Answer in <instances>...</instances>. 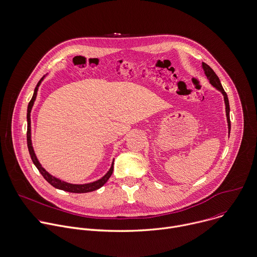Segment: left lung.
<instances>
[{"instance_id": "1", "label": "left lung", "mask_w": 257, "mask_h": 257, "mask_svg": "<svg viewBox=\"0 0 257 257\" xmlns=\"http://www.w3.org/2000/svg\"><path fill=\"white\" fill-rule=\"evenodd\" d=\"M202 68L205 71L208 79L210 80L211 84L214 85V87L219 90L223 96H224V101H225V105H226V115H227V121H228V128H229V134H230V129H231V123H230V107H229V101H228V97L226 92L224 91L222 84L220 82V79L218 77V75L215 73V71L205 62H202Z\"/></svg>"}]
</instances>
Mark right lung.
<instances>
[{
	"label": "right lung",
	"mask_w": 257,
	"mask_h": 257,
	"mask_svg": "<svg viewBox=\"0 0 257 257\" xmlns=\"http://www.w3.org/2000/svg\"><path fill=\"white\" fill-rule=\"evenodd\" d=\"M44 77V76H43ZM43 77L38 81L36 88L34 90V94H33V97L31 99V101L29 102V105H28V110H27V122H28V126H27V145H28V150H29V153H30V156H31V159L33 161V163L35 164V166L37 167V169L39 170V173L42 175V177L54 188L58 189V190H62V191H65V192H69V193H77V194H80V193H90V192H93V191H96L98 189H100L101 187H103L107 181L110 179V177L112 176L113 174V169H114V166H113V163H112V166L110 168L109 172L107 173L106 176H104L101 180L97 181V182H94V183H91V184H85V185H72V184H68V183H65V182H61L60 180L50 176L46 170L40 165L39 161L37 160L36 158V155L34 153V150H33V147H32V144H31V126H30V112H31V109H32V106L34 104V101L36 99V95H37V90H38V87L39 84L41 82V80L43 79Z\"/></svg>",
	"instance_id": "1"
}]
</instances>
